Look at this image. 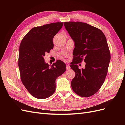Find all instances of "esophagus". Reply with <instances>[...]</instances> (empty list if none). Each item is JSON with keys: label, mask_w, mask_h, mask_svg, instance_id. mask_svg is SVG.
<instances>
[{"label": "esophagus", "mask_w": 125, "mask_h": 125, "mask_svg": "<svg viewBox=\"0 0 125 125\" xmlns=\"http://www.w3.org/2000/svg\"><path fill=\"white\" fill-rule=\"evenodd\" d=\"M70 69V66H69L68 65H67V66H66V69H67V70H69V69Z\"/></svg>", "instance_id": "1"}]
</instances>
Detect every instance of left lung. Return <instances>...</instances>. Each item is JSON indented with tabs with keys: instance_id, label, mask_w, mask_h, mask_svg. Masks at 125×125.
Returning a JSON list of instances; mask_svg holds the SVG:
<instances>
[{
	"instance_id": "8db88e82",
	"label": "left lung",
	"mask_w": 125,
	"mask_h": 125,
	"mask_svg": "<svg viewBox=\"0 0 125 125\" xmlns=\"http://www.w3.org/2000/svg\"><path fill=\"white\" fill-rule=\"evenodd\" d=\"M64 25L74 42L73 59L70 65L75 72L71 88L79 96L89 97L95 94L104 82L111 53L106 39L101 30L81 22H65ZM83 60L84 69L77 65Z\"/></svg>"
}]
</instances>
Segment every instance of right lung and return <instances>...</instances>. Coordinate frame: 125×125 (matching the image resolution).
<instances>
[{
	"label": "right lung",
	"instance_id": "obj_1",
	"mask_svg": "<svg viewBox=\"0 0 125 125\" xmlns=\"http://www.w3.org/2000/svg\"><path fill=\"white\" fill-rule=\"evenodd\" d=\"M63 22H55L32 28L22 40L18 66L22 83L35 98L44 99L55 91L56 78L66 71V65L60 60L50 67L44 56L53 48L54 36Z\"/></svg>",
	"mask_w": 125,
	"mask_h": 125
}]
</instances>
